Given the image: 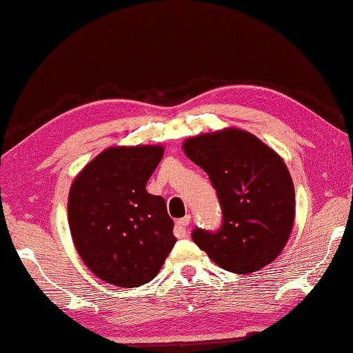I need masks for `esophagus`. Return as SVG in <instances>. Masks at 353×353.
<instances>
[{
	"mask_svg": "<svg viewBox=\"0 0 353 353\" xmlns=\"http://www.w3.org/2000/svg\"><path fill=\"white\" fill-rule=\"evenodd\" d=\"M190 222H192L190 215H185V217H183V219L177 220V222H176V230H174L177 238H187V236H188V227H190Z\"/></svg>",
	"mask_w": 353,
	"mask_h": 353,
	"instance_id": "esophagus-1",
	"label": "esophagus"
}]
</instances>
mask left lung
Returning a JSON list of instances; mask_svg holds the SVG:
<instances>
[{"label":"left lung","mask_w":353,"mask_h":353,"mask_svg":"<svg viewBox=\"0 0 353 353\" xmlns=\"http://www.w3.org/2000/svg\"><path fill=\"white\" fill-rule=\"evenodd\" d=\"M183 152L208 172L223 219L217 231L194 228L193 243L238 274L276 260L294 220V187L281 157L238 128L188 138Z\"/></svg>","instance_id":"1"}]
</instances>
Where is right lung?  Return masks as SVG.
Here are the masks:
<instances>
[{"label":"right lung","instance_id":"1","mask_svg":"<svg viewBox=\"0 0 353 353\" xmlns=\"http://www.w3.org/2000/svg\"><path fill=\"white\" fill-rule=\"evenodd\" d=\"M161 145L109 147L72 182L68 222L77 254L101 281L133 288L150 282L176 244L166 201L145 185Z\"/></svg>","mask_w":353,"mask_h":353}]
</instances>
